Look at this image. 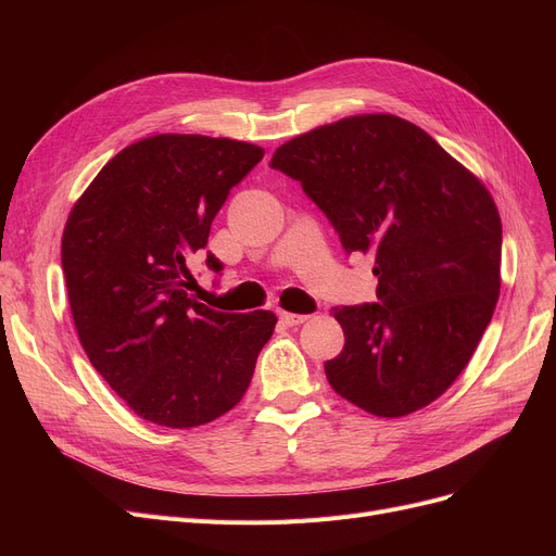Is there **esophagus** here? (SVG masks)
Returning a JSON list of instances; mask_svg holds the SVG:
<instances>
[{"instance_id":"1","label":"esophagus","mask_w":556,"mask_h":556,"mask_svg":"<svg viewBox=\"0 0 556 556\" xmlns=\"http://www.w3.org/2000/svg\"><path fill=\"white\" fill-rule=\"evenodd\" d=\"M281 319H283V325H288V327H300V325L308 323L311 315H300V313H288V311H283V313H281Z\"/></svg>"}]
</instances>
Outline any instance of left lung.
<instances>
[{"mask_svg":"<svg viewBox=\"0 0 556 556\" xmlns=\"http://www.w3.org/2000/svg\"><path fill=\"white\" fill-rule=\"evenodd\" d=\"M273 168L302 182L346 254H371L378 304L333 308L344 349L331 388L376 417L440 399L469 365L501 295L503 225L476 173L419 126L356 114L281 143Z\"/></svg>","mask_w":556,"mask_h":556,"instance_id":"8db88e82","label":"left lung"}]
</instances>
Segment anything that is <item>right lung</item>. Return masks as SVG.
<instances>
[{
  "mask_svg": "<svg viewBox=\"0 0 556 556\" xmlns=\"http://www.w3.org/2000/svg\"><path fill=\"white\" fill-rule=\"evenodd\" d=\"M263 153L227 137H146L116 153L70 212L61 258L78 340L146 421L195 428L229 413L275 331L273 311L220 313L187 293L189 256ZM207 266L220 270V261L207 254Z\"/></svg>",
  "mask_w": 556,
  "mask_h": 556,
  "instance_id": "1",
  "label": "right lung"
}]
</instances>
